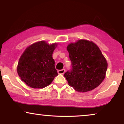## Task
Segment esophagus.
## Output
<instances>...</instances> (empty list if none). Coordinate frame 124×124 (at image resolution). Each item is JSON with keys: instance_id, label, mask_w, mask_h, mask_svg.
<instances>
[{"instance_id": "esophagus-1", "label": "esophagus", "mask_w": 124, "mask_h": 124, "mask_svg": "<svg viewBox=\"0 0 124 124\" xmlns=\"http://www.w3.org/2000/svg\"><path fill=\"white\" fill-rule=\"evenodd\" d=\"M65 72V70L64 69H61V70H59L58 71V74H64Z\"/></svg>"}]
</instances>
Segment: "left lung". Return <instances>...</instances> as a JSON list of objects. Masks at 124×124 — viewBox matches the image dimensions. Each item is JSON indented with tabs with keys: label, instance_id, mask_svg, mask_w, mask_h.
I'll return each instance as SVG.
<instances>
[{
	"label": "left lung",
	"instance_id": "8db88e82",
	"mask_svg": "<svg viewBox=\"0 0 124 124\" xmlns=\"http://www.w3.org/2000/svg\"><path fill=\"white\" fill-rule=\"evenodd\" d=\"M72 69L64 74L69 85L79 92L99 86L106 77L108 64L97 45L80 39L67 46Z\"/></svg>",
	"mask_w": 124,
	"mask_h": 124
}]
</instances>
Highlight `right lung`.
Instances as JSON below:
<instances>
[{
    "instance_id": "right-lung-1",
    "label": "right lung",
    "mask_w": 124,
    "mask_h": 124,
    "mask_svg": "<svg viewBox=\"0 0 124 124\" xmlns=\"http://www.w3.org/2000/svg\"><path fill=\"white\" fill-rule=\"evenodd\" d=\"M57 44L49 45L41 41L30 45L21 55L17 65L21 79L34 89H42L49 85L58 76L52 54Z\"/></svg>"
}]
</instances>
